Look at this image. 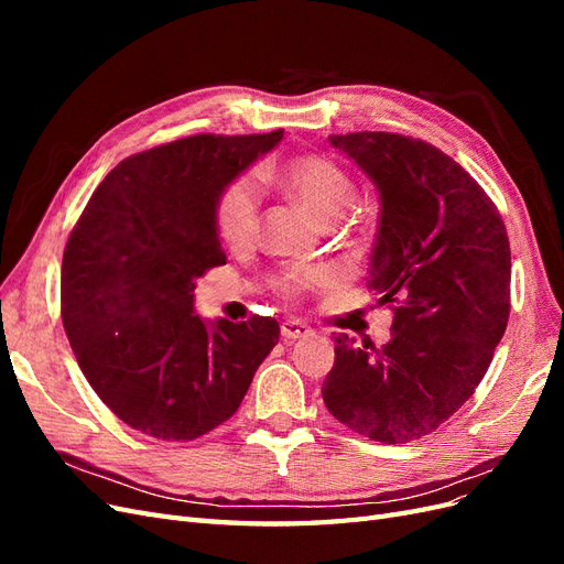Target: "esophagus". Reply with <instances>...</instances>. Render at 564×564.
<instances>
[{
	"instance_id": "obj_1",
	"label": "esophagus",
	"mask_w": 564,
	"mask_h": 564,
	"mask_svg": "<svg viewBox=\"0 0 564 564\" xmlns=\"http://www.w3.org/2000/svg\"><path fill=\"white\" fill-rule=\"evenodd\" d=\"M311 334V327L308 324H303L299 319H286L282 322V338L284 340H296V338H303Z\"/></svg>"
}]
</instances>
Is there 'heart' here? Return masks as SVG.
Returning <instances> with one entry per match:
<instances>
[{
	"label": "heart",
	"mask_w": 564,
	"mask_h": 564,
	"mask_svg": "<svg viewBox=\"0 0 564 564\" xmlns=\"http://www.w3.org/2000/svg\"><path fill=\"white\" fill-rule=\"evenodd\" d=\"M282 191L308 209L319 224L334 226L355 207L357 185L338 162L322 155H303L289 162L280 176ZM261 226V199L251 178L240 176L224 187L216 202V230L228 247L240 249L256 240ZM324 272H284L275 278L280 294L296 299Z\"/></svg>",
	"instance_id": "1"
}]
</instances>
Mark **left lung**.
<instances>
[{"label":"left lung","mask_w":564,"mask_h":564,"mask_svg":"<svg viewBox=\"0 0 564 564\" xmlns=\"http://www.w3.org/2000/svg\"><path fill=\"white\" fill-rule=\"evenodd\" d=\"M379 187L367 286L390 305L386 346L336 336L324 404L350 431L402 445L437 431L482 381L510 313L499 209L435 145L386 131L329 135Z\"/></svg>","instance_id":"left-lung-1"}]
</instances>
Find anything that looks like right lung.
I'll list each match as a JSON object with an SVG mask.
<instances>
[{
    "mask_svg": "<svg viewBox=\"0 0 564 564\" xmlns=\"http://www.w3.org/2000/svg\"><path fill=\"white\" fill-rule=\"evenodd\" d=\"M197 133L119 162L63 251L61 315L84 377L143 435L187 442L228 421L280 340L272 317L204 322L195 286L224 265L216 202L282 141Z\"/></svg>",
    "mask_w": 564,
    "mask_h": 564,
    "instance_id": "right-lung-1",
    "label": "right lung"
}]
</instances>
